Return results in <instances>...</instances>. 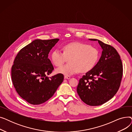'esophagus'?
<instances>
[{
  "mask_svg": "<svg viewBox=\"0 0 132 132\" xmlns=\"http://www.w3.org/2000/svg\"><path fill=\"white\" fill-rule=\"evenodd\" d=\"M64 78L65 79H70L71 78V77H70V76H66V75H65V77H64Z\"/></svg>",
  "mask_w": 132,
  "mask_h": 132,
  "instance_id": "1",
  "label": "esophagus"
}]
</instances>
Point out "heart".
<instances>
[{"instance_id":"heart-1","label":"heart","mask_w":132,"mask_h":132,"mask_svg":"<svg viewBox=\"0 0 132 132\" xmlns=\"http://www.w3.org/2000/svg\"><path fill=\"white\" fill-rule=\"evenodd\" d=\"M63 52L59 49L53 50L51 60L53 64L60 66L69 58V64L56 69V73L70 76L77 74L80 71L87 72L96 65L99 57V51L96 48L88 44L74 42L64 46Z\"/></svg>"}]
</instances>
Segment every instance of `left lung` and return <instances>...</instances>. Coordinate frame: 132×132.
Masks as SVG:
<instances>
[{
	"label": "left lung",
	"instance_id": "obj_1",
	"mask_svg": "<svg viewBox=\"0 0 132 132\" xmlns=\"http://www.w3.org/2000/svg\"><path fill=\"white\" fill-rule=\"evenodd\" d=\"M102 52L96 65L79 80L77 93L81 100L90 106H98L111 99L119 88L122 65L115 48L97 39Z\"/></svg>",
	"mask_w": 132,
	"mask_h": 132
}]
</instances>
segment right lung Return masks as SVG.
<instances>
[{"mask_svg": "<svg viewBox=\"0 0 132 132\" xmlns=\"http://www.w3.org/2000/svg\"><path fill=\"white\" fill-rule=\"evenodd\" d=\"M59 39H35L21 50L12 67L13 84L18 94L31 104L39 105L49 100L64 80L58 74L50 79L53 66L48 54Z\"/></svg>", "mask_w": 132, "mask_h": 132, "instance_id": "1", "label": "right lung"}]
</instances>
